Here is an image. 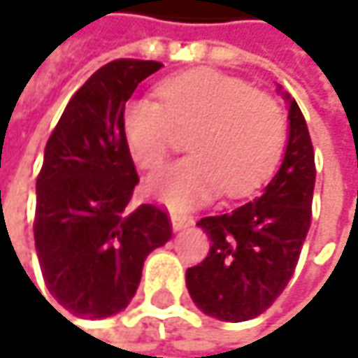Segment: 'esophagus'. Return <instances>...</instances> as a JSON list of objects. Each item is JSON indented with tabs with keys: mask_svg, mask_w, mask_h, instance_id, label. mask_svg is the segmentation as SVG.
<instances>
[{
	"mask_svg": "<svg viewBox=\"0 0 358 358\" xmlns=\"http://www.w3.org/2000/svg\"><path fill=\"white\" fill-rule=\"evenodd\" d=\"M169 220H171V229L178 233V231H185L193 224V218L185 216V214H178V212H171L169 214Z\"/></svg>",
	"mask_w": 358,
	"mask_h": 358,
	"instance_id": "obj_1",
	"label": "esophagus"
}]
</instances>
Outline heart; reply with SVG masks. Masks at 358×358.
<instances>
[{"label":"heart","mask_w":358,"mask_h":358,"mask_svg":"<svg viewBox=\"0 0 358 358\" xmlns=\"http://www.w3.org/2000/svg\"><path fill=\"white\" fill-rule=\"evenodd\" d=\"M157 94L161 102L140 96L123 110L125 142L142 167L163 163L176 127L195 129L189 138L193 155L148 178L152 197L187 210L220 189L229 197L250 195L273 173L285 144V121L268 94L212 69L169 77Z\"/></svg>","instance_id":"heart-1"}]
</instances>
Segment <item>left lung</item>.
<instances>
[{
    "label": "left lung",
    "mask_w": 358,
    "mask_h": 358,
    "mask_svg": "<svg viewBox=\"0 0 358 358\" xmlns=\"http://www.w3.org/2000/svg\"><path fill=\"white\" fill-rule=\"evenodd\" d=\"M287 102L283 161L260 197L197 222L210 237L208 258L187 271L195 306L208 317L241 323L262 315L289 283L310 229L315 150L296 100Z\"/></svg>",
    "instance_id": "obj_1"
}]
</instances>
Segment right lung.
Instances as JSON below:
<instances>
[{"instance_id":"right-lung-1","label":"right lung","mask_w":358,"mask_h":358,"mask_svg":"<svg viewBox=\"0 0 358 358\" xmlns=\"http://www.w3.org/2000/svg\"><path fill=\"white\" fill-rule=\"evenodd\" d=\"M161 66L121 58L98 69L45 144L35 187V250L50 296L75 317L121 313L146 256L171 239L163 210L129 203L138 173L123 134L125 102Z\"/></svg>"}]
</instances>
